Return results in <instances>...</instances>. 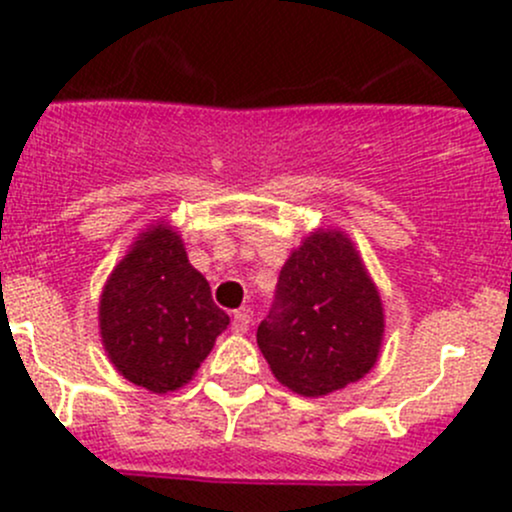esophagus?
<instances>
[{"label": "esophagus", "instance_id": "obj_1", "mask_svg": "<svg viewBox=\"0 0 512 512\" xmlns=\"http://www.w3.org/2000/svg\"><path fill=\"white\" fill-rule=\"evenodd\" d=\"M250 314L245 312V309H237V312H232V332L237 334H245L247 329H250Z\"/></svg>", "mask_w": 512, "mask_h": 512}]
</instances>
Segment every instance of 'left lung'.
Returning <instances> with one entry per match:
<instances>
[{
	"label": "left lung",
	"mask_w": 512,
	"mask_h": 512,
	"mask_svg": "<svg viewBox=\"0 0 512 512\" xmlns=\"http://www.w3.org/2000/svg\"><path fill=\"white\" fill-rule=\"evenodd\" d=\"M381 339L379 289L354 242L342 230L304 237L257 327V347L275 379L299 396H327L369 374Z\"/></svg>",
	"instance_id": "left-lung-1"
}]
</instances>
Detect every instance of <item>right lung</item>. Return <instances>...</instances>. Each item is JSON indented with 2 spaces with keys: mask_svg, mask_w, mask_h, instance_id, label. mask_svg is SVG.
I'll list each match as a JSON object with an SVG mask.
<instances>
[{
  "mask_svg": "<svg viewBox=\"0 0 512 512\" xmlns=\"http://www.w3.org/2000/svg\"><path fill=\"white\" fill-rule=\"evenodd\" d=\"M230 317L188 262L168 223L148 225L113 267L98 304V327L118 374L153 394L180 389L223 334Z\"/></svg>",
  "mask_w": 512,
  "mask_h": 512,
  "instance_id": "right-lung-1",
  "label": "right lung"
}]
</instances>
